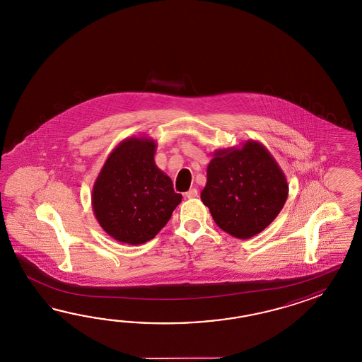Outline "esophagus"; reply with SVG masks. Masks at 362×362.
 Returning a JSON list of instances; mask_svg holds the SVG:
<instances>
[{"mask_svg":"<svg viewBox=\"0 0 362 362\" xmlns=\"http://www.w3.org/2000/svg\"><path fill=\"white\" fill-rule=\"evenodd\" d=\"M185 197L189 198V199L197 198V197H198V190H197V189H190L189 192H185Z\"/></svg>","mask_w":362,"mask_h":362,"instance_id":"obj_1","label":"esophagus"}]
</instances>
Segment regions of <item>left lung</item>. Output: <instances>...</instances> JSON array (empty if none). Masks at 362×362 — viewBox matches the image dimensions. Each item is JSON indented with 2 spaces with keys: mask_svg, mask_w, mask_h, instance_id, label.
<instances>
[{
  "mask_svg": "<svg viewBox=\"0 0 362 362\" xmlns=\"http://www.w3.org/2000/svg\"><path fill=\"white\" fill-rule=\"evenodd\" d=\"M212 156L200 199L217 226L238 239L262 233L288 197L284 170L269 150L254 139L218 148Z\"/></svg>",
  "mask_w": 362,
  "mask_h": 362,
  "instance_id": "obj_1",
  "label": "left lung"
}]
</instances>
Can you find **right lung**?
Masks as SVG:
<instances>
[{
	"mask_svg": "<svg viewBox=\"0 0 362 362\" xmlns=\"http://www.w3.org/2000/svg\"><path fill=\"white\" fill-rule=\"evenodd\" d=\"M156 142L123 139L108 155L92 190V207L110 237L132 246L146 243L170 221L182 199L155 164Z\"/></svg>",
	"mask_w": 362,
	"mask_h": 362,
	"instance_id": "add662e5",
	"label": "right lung"
}]
</instances>
